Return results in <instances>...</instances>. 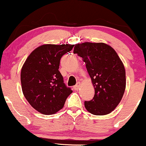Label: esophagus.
Listing matches in <instances>:
<instances>
[{"label":"esophagus","instance_id":"obj_1","mask_svg":"<svg viewBox=\"0 0 146 146\" xmlns=\"http://www.w3.org/2000/svg\"><path fill=\"white\" fill-rule=\"evenodd\" d=\"M80 82H78L77 83V84L76 85H75L74 86V89L76 91H78V89H79V88H80Z\"/></svg>","mask_w":146,"mask_h":146}]
</instances>
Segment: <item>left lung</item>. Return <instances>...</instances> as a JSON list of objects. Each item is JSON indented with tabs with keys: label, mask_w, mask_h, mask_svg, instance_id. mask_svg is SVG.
<instances>
[{
	"label": "left lung",
	"mask_w": 146,
	"mask_h": 146,
	"mask_svg": "<svg viewBox=\"0 0 146 146\" xmlns=\"http://www.w3.org/2000/svg\"><path fill=\"white\" fill-rule=\"evenodd\" d=\"M78 54L86 67L95 89L94 97L84 102V107L94 115H106L121 102L126 86L125 69L115 50L105 43L84 42L76 45Z\"/></svg>",
	"instance_id": "8db88e82"
}]
</instances>
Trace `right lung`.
I'll list each match as a JSON object with an SVG mask.
<instances>
[{
  "label": "right lung",
  "instance_id": "1",
  "mask_svg": "<svg viewBox=\"0 0 146 146\" xmlns=\"http://www.w3.org/2000/svg\"><path fill=\"white\" fill-rule=\"evenodd\" d=\"M73 46L41 45L30 54L22 66L21 82L24 96L42 114H54L62 110L73 92L64 83L59 66L62 56L70 52Z\"/></svg>",
  "mask_w": 146,
  "mask_h": 146
}]
</instances>
